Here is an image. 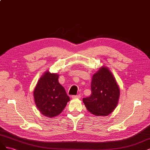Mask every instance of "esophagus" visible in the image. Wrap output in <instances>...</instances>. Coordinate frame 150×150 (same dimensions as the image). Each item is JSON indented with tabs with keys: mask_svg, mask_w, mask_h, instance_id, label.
<instances>
[{
	"mask_svg": "<svg viewBox=\"0 0 150 150\" xmlns=\"http://www.w3.org/2000/svg\"><path fill=\"white\" fill-rule=\"evenodd\" d=\"M80 97H81L80 95L71 96V98H72V99H79V98H80Z\"/></svg>",
	"mask_w": 150,
	"mask_h": 150,
	"instance_id": "esophagus-1",
	"label": "esophagus"
}]
</instances>
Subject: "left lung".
<instances>
[{
	"mask_svg": "<svg viewBox=\"0 0 150 150\" xmlns=\"http://www.w3.org/2000/svg\"><path fill=\"white\" fill-rule=\"evenodd\" d=\"M91 94L83 99L86 109L95 116H107L117 107L120 98V87L113 74L102 66L93 75Z\"/></svg>",
	"mask_w": 150,
	"mask_h": 150,
	"instance_id": "left-lung-1",
	"label": "left lung"
}]
</instances>
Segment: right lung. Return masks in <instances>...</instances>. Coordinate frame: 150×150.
Wrapping results in <instances>:
<instances>
[{
	"mask_svg": "<svg viewBox=\"0 0 150 150\" xmlns=\"http://www.w3.org/2000/svg\"><path fill=\"white\" fill-rule=\"evenodd\" d=\"M59 75L46 71L38 80L33 90L37 108L47 117L53 118L64 110L70 97L59 83Z\"/></svg>",
	"mask_w": 150,
	"mask_h": 150,
	"instance_id": "right-lung-1",
	"label": "right lung"
}]
</instances>
